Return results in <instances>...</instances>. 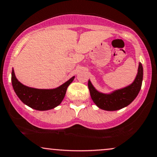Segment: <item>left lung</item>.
I'll return each instance as SVG.
<instances>
[{"label": "left lung", "instance_id": "8db88e82", "mask_svg": "<svg viewBox=\"0 0 157 157\" xmlns=\"http://www.w3.org/2000/svg\"><path fill=\"white\" fill-rule=\"evenodd\" d=\"M142 80L143 67L141 62H139L136 77L133 83L128 86L115 90L110 94H105L97 91L89 80L88 87L92 101L98 108L113 111L128 106L134 101L141 90Z\"/></svg>", "mask_w": 157, "mask_h": 157}]
</instances>
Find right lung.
<instances>
[{
    "mask_svg": "<svg viewBox=\"0 0 157 157\" xmlns=\"http://www.w3.org/2000/svg\"><path fill=\"white\" fill-rule=\"evenodd\" d=\"M74 77L56 89L42 90L26 86L16 79L12 70V85L15 92L25 105L37 110H47L61 104L65 97L67 86L72 83Z\"/></svg>",
    "mask_w": 157,
    "mask_h": 157,
    "instance_id": "obj_1",
    "label": "right lung"
}]
</instances>
